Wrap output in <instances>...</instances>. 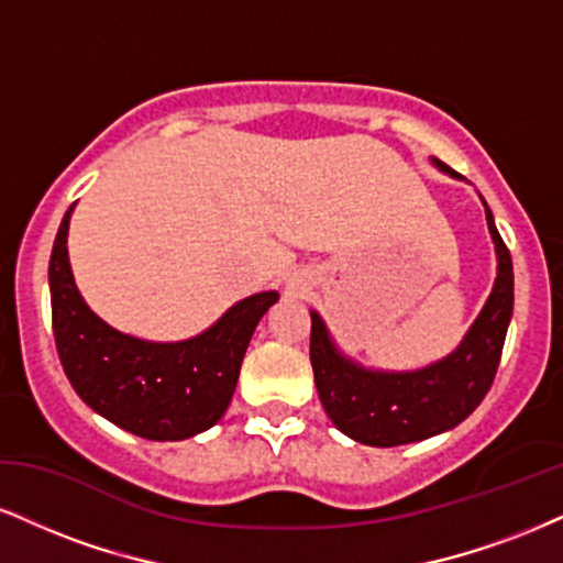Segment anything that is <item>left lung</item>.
<instances>
[{
  "instance_id": "left-lung-1",
  "label": "left lung",
  "mask_w": 563,
  "mask_h": 563,
  "mask_svg": "<svg viewBox=\"0 0 563 563\" xmlns=\"http://www.w3.org/2000/svg\"><path fill=\"white\" fill-rule=\"evenodd\" d=\"M433 164L460 177L439 158ZM483 206L496 245L498 274L481 316L460 346L439 363L405 373L363 367L339 352L323 318L310 310V363L318 397L331 422L350 439L380 449L426 441L460 426L488 394L515 310V268L494 213L485 200Z\"/></svg>"
}]
</instances>
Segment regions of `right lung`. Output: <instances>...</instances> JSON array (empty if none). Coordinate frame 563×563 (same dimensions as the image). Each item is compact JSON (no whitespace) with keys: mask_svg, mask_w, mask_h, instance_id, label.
<instances>
[{"mask_svg":"<svg viewBox=\"0 0 563 563\" xmlns=\"http://www.w3.org/2000/svg\"><path fill=\"white\" fill-rule=\"evenodd\" d=\"M73 206L48 261L54 342L78 397L128 433L183 441L217 426L232 401L240 365L276 292L250 295L203 334L185 342H145L103 323L75 287L67 255Z\"/></svg>","mask_w":563,"mask_h":563,"instance_id":"right-lung-1","label":"right lung"}]
</instances>
